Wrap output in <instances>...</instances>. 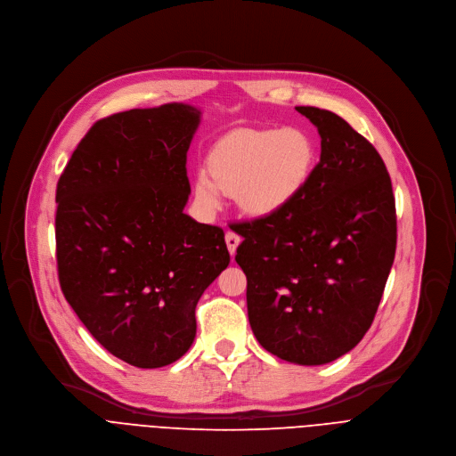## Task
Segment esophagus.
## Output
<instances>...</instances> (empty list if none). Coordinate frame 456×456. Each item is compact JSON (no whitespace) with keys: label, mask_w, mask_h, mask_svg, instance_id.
<instances>
[{"label":"esophagus","mask_w":456,"mask_h":456,"mask_svg":"<svg viewBox=\"0 0 456 456\" xmlns=\"http://www.w3.org/2000/svg\"><path fill=\"white\" fill-rule=\"evenodd\" d=\"M240 241H241V238H240L236 232L229 231V232L225 234V244H227V249H229V253H231V256H234L236 248L240 246Z\"/></svg>","instance_id":"obj_1"}]
</instances>
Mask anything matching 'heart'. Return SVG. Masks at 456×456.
Masks as SVG:
<instances>
[{
    "instance_id": "b5f03b06",
    "label": "heart",
    "mask_w": 456,
    "mask_h": 456,
    "mask_svg": "<svg viewBox=\"0 0 456 456\" xmlns=\"http://www.w3.org/2000/svg\"><path fill=\"white\" fill-rule=\"evenodd\" d=\"M315 159L312 135L298 126L234 130L212 146L210 174H196L194 196L203 210L216 212L224 194H232L248 216L267 218L305 191Z\"/></svg>"
}]
</instances>
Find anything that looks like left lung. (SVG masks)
I'll list each match as a JSON object with an SVG mask.
<instances>
[{
  "instance_id": "obj_1",
  "label": "left lung",
  "mask_w": 456,
  "mask_h": 456,
  "mask_svg": "<svg viewBox=\"0 0 456 456\" xmlns=\"http://www.w3.org/2000/svg\"><path fill=\"white\" fill-rule=\"evenodd\" d=\"M321 135V159L286 208L238 224L258 343L297 365H324L365 336L396 253V203L378 150L345 118L297 106Z\"/></svg>"
}]
</instances>
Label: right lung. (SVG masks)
<instances>
[{"label": "right lung", "instance_id": "right-lung-1", "mask_svg": "<svg viewBox=\"0 0 456 456\" xmlns=\"http://www.w3.org/2000/svg\"><path fill=\"white\" fill-rule=\"evenodd\" d=\"M200 115L172 102L101 118L56 185L60 288L91 336L139 369L191 348L198 300L231 260L224 229L183 212Z\"/></svg>", "mask_w": 456, "mask_h": 456}]
</instances>
